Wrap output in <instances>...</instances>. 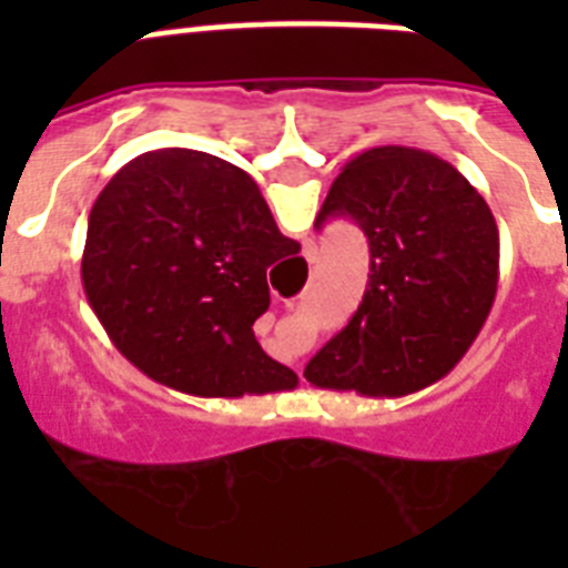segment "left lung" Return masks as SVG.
I'll use <instances>...</instances> for the list:
<instances>
[{
  "label": "left lung",
  "mask_w": 568,
  "mask_h": 568,
  "mask_svg": "<svg viewBox=\"0 0 568 568\" xmlns=\"http://www.w3.org/2000/svg\"><path fill=\"white\" fill-rule=\"evenodd\" d=\"M351 217L368 239L372 274L359 310L312 356V386L404 397L466 356L498 292V223L439 155L374 146L342 168L318 212Z\"/></svg>",
  "instance_id": "8db88e82"
}]
</instances>
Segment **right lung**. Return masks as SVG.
<instances>
[{
    "label": "right lung",
    "instance_id": "obj_1",
    "mask_svg": "<svg viewBox=\"0 0 568 568\" xmlns=\"http://www.w3.org/2000/svg\"><path fill=\"white\" fill-rule=\"evenodd\" d=\"M301 253L247 173L196 150L123 164L88 217L82 285L120 354L196 397L285 392L297 374L262 351L267 267Z\"/></svg>",
    "mask_w": 568,
    "mask_h": 568
}]
</instances>
